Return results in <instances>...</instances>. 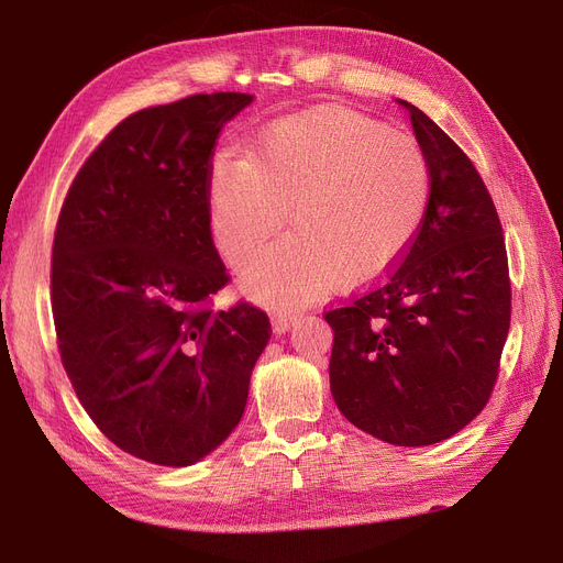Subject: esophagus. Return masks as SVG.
I'll use <instances>...</instances> for the list:
<instances>
[{"label": "esophagus", "mask_w": 563, "mask_h": 563, "mask_svg": "<svg viewBox=\"0 0 563 563\" xmlns=\"http://www.w3.org/2000/svg\"><path fill=\"white\" fill-rule=\"evenodd\" d=\"M299 317L301 314H297V312H289V310H280V312H274V331L276 333H287L294 323L299 321Z\"/></svg>", "instance_id": "esophagus-1"}]
</instances>
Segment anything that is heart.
I'll use <instances>...</instances> for the list:
<instances>
[{"instance_id":"1","label":"heart","mask_w":563,"mask_h":563,"mask_svg":"<svg viewBox=\"0 0 563 563\" xmlns=\"http://www.w3.org/2000/svg\"><path fill=\"white\" fill-rule=\"evenodd\" d=\"M431 173L422 147L369 115L310 109L266 128L242 162L217 159L207 207L228 264H249L262 299H299L335 283L358 289L404 257L424 221Z\"/></svg>"}]
</instances>
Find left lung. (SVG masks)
Instances as JSON below:
<instances>
[{
    "label": "left lung",
    "mask_w": 563,
    "mask_h": 563,
    "mask_svg": "<svg viewBox=\"0 0 563 563\" xmlns=\"http://www.w3.org/2000/svg\"><path fill=\"white\" fill-rule=\"evenodd\" d=\"M408 109L431 173L424 221L397 269L333 329L331 393L361 431L399 448L448 440L479 416L511 319L505 236L477 168L431 118Z\"/></svg>",
    "instance_id": "8db88e82"
}]
</instances>
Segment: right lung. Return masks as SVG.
Listing matches in <instances>:
<instances>
[{
	"mask_svg": "<svg viewBox=\"0 0 563 563\" xmlns=\"http://www.w3.org/2000/svg\"><path fill=\"white\" fill-rule=\"evenodd\" d=\"M249 93L128 115L77 173L56 223L52 308L62 363L123 452L185 467L240 424L269 342L262 310H212L225 283L207 207L223 125Z\"/></svg>",
	"mask_w": 563,
	"mask_h": 563,
	"instance_id": "1",
	"label": "right lung"
}]
</instances>
